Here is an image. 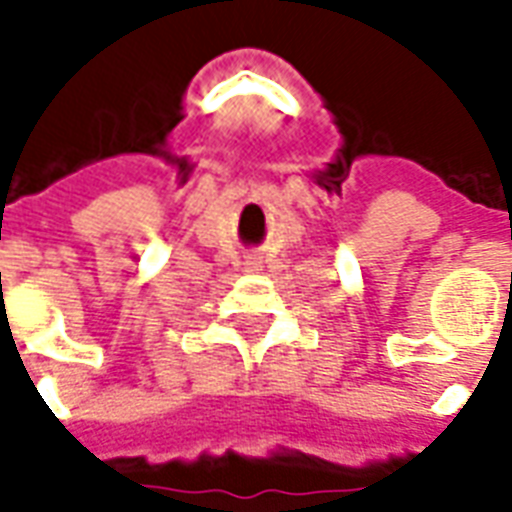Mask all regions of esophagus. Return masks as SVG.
I'll return each mask as SVG.
<instances>
[{
	"instance_id": "1",
	"label": "esophagus",
	"mask_w": 512,
	"mask_h": 512,
	"mask_svg": "<svg viewBox=\"0 0 512 512\" xmlns=\"http://www.w3.org/2000/svg\"><path fill=\"white\" fill-rule=\"evenodd\" d=\"M244 268L246 271H260V260H257V257H246Z\"/></svg>"
}]
</instances>
